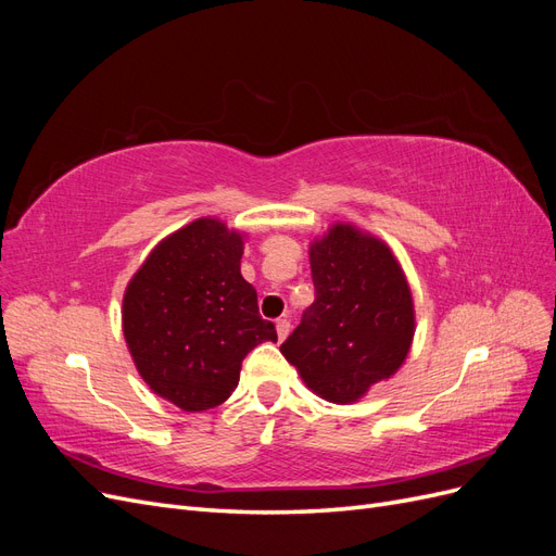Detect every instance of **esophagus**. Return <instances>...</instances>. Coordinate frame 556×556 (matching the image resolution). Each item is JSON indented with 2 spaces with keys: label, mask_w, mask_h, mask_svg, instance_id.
I'll list each match as a JSON object with an SVG mask.
<instances>
[{
  "label": "esophagus",
  "mask_w": 556,
  "mask_h": 556,
  "mask_svg": "<svg viewBox=\"0 0 556 556\" xmlns=\"http://www.w3.org/2000/svg\"><path fill=\"white\" fill-rule=\"evenodd\" d=\"M276 331H278L280 341L288 339V333H290V317L288 315H282V317L276 319Z\"/></svg>",
  "instance_id": "esophagus-1"
}]
</instances>
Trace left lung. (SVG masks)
<instances>
[{"mask_svg": "<svg viewBox=\"0 0 556 556\" xmlns=\"http://www.w3.org/2000/svg\"><path fill=\"white\" fill-rule=\"evenodd\" d=\"M311 276L315 301L280 352L315 394L352 403L406 359L410 288L390 248L350 225L311 245Z\"/></svg>", "mask_w": 556, "mask_h": 556, "instance_id": "1", "label": "left lung"}]
</instances>
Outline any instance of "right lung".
Returning <instances> with one entry per match:
<instances>
[{"mask_svg":"<svg viewBox=\"0 0 556 556\" xmlns=\"http://www.w3.org/2000/svg\"><path fill=\"white\" fill-rule=\"evenodd\" d=\"M241 255L237 231L201 217L150 252L125 292L134 364L150 390L188 413L220 406L237 390L248 352L278 341L241 276Z\"/></svg>","mask_w":556,"mask_h":556,"instance_id":"1","label":"right lung"}]
</instances>
